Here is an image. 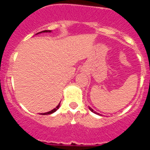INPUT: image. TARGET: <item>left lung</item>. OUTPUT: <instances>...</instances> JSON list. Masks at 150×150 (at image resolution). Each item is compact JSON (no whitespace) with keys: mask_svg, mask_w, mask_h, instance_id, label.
Returning a JSON list of instances; mask_svg holds the SVG:
<instances>
[{"mask_svg":"<svg viewBox=\"0 0 150 150\" xmlns=\"http://www.w3.org/2000/svg\"><path fill=\"white\" fill-rule=\"evenodd\" d=\"M88 108H89V110H91V112H95V113H98V112H95V111H94L93 110H92V109H91V107H88Z\"/></svg>","mask_w":150,"mask_h":150,"instance_id":"obj_1","label":"left lung"}]
</instances>
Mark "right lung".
I'll use <instances>...</instances> for the list:
<instances>
[{
	"label": "right lung",
	"instance_id": "obj_1",
	"mask_svg": "<svg viewBox=\"0 0 150 150\" xmlns=\"http://www.w3.org/2000/svg\"><path fill=\"white\" fill-rule=\"evenodd\" d=\"M41 32H50V30H43V31H41ZM41 32H39V33H41ZM39 33H38V34H39ZM59 106H60V104H59V105L57 106L56 107H55V109H53L52 110H51V111H50V112H45V113H43V115H48V114H51V113H52V112H55V111L59 109ZM41 114H42V113H41Z\"/></svg>",
	"mask_w": 150,
	"mask_h": 150
}]
</instances>
